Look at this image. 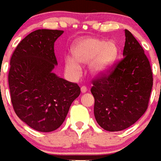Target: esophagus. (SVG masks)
<instances>
[{"label": "esophagus", "mask_w": 161, "mask_h": 161, "mask_svg": "<svg viewBox=\"0 0 161 161\" xmlns=\"http://www.w3.org/2000/svg\"><path fill=\"white\" fill-rule=\"evenodd\" d=\"M86 91H87V88L85 87V86H82L81 87V92L82 93H85Z\"/></svg>", "instance_id": "esophagus-1"}]
</instances>
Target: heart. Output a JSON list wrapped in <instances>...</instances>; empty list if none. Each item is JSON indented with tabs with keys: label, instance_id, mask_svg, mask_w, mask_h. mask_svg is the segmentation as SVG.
I'll return each mask as SVG.
<instances>
[{
	"label": "heart",
	"instance_id": "b5f03b06",
	"mask_svg": "<svg viewBox=\"0 0 161 161\" xmlns=\"http://www.w3.org/2000/svg\"><path fill=\"white\" fill-rule=\"evenodd\" d=\"M72 58L65 59V69L73 77H78L81 73L82 64H89V71L98 77L105 73L114 63L117 55V46L112 41L94 38L83 39L74 43L71 47Z\"/></svg>",
	"mask_w": 161,
	"mask_h": 161
}]
</instances>
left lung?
I'll use <instances>...</instances> for the list:
<instances>
[{
	"label": "left lung",
	"mask_w": 161,
	"mask_h": 161,
	"mask_svg": "<svg viewBox=\"0 0 161 161\" xmlns=\"http://www.w3.org/2000/svg\"><path fill=\"white\" fill-rule=\"evenodd\" d=\"M123 58L108 75L95 79V118L107 131H121L135 123L148 106L153 72L144 50L125 29Z\"/></svg>",
	"instance_id": "left-lung-1"
}]
</instances>
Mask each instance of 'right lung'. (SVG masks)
Masks as SVG:
<instances>
[{
	"instance_id": "1",
	"label": "right lung",
	"mask_w": 161,
	"mask_h": 161,
	"mask_svg": "<svg viewBox=\"0 0 161 161\" xmlns=\"http://www.w3.org/2000/svg\"><path fill=\"white\" fill-rule=\"evenodd\" d=\"M61 30L39 29L23 39L10 60L8 84L13 107L20 120L40 132L63 124L80 88L58 77L54 43Z\"/></svg>"
}]
</instances>
